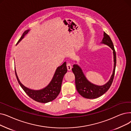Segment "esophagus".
Returning a JSON list of instances; mask_svg holds the SVG:
<instances>
[{
	"label": "esophagus",
	"mask_w": 131,
	"mask_h": 131,
	"mask_svg": "<svg viewBox=\"0 0 131 131\" xmlns=\"http://www.w3.org/2000/svg\"><path fill=\"white\" fill-rule=\"evenodd\" d=\"M67 70L68 71H71L72 70V65L70 63H67Z\"/></svg>",
	"instance_id": "obj_1"
}]
</instances>
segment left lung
<instances>
[{
	"mask_svg": "<svg viewBox=\"0 0 131 131\" xmlns=\"http://www.w3.org/2000/svg\"><path fill=\"white\" fill-rule=\"evenodd\" d=\"M101 43L108 46L113 50L114 54V70L111 79L107 83L101 86L92 84L86 79L80 67L77 64H74L72 69L75 75V85L78 92L82 97L87 99H95L104 94L111 87L114 80L116 64V51L111 38L105 32Z\"/></svg>",
	"mask_w": 131,
	"mask_h": 131,
	"instance_id": "1",
	"label": "left lung"
}]
</instances>
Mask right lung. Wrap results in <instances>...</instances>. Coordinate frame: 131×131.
I'll return each instance as SVG.
<instances>
[{"mask_svg": "<svg viewBox=\"0 0 131 131\" xmlns=\"http://www.w3.org/2000/svg\"><path fill=\"white\" fill-rule=\"evenodd\" d=\"M29 30H27L23 33V35L19 39L17 43L24 37V36L29 32ZM67 71V69L66 67V63L64 62L61 66L57 67L49 84L46 88L39 90H31V89L25 87L19 81L16 71L15 75L20 86H21L24 92L31 98L39 102L47 103L56 99L59 94L62 81H63L64 75L66 73Z\"/></svg>", "mask_w": 131, "mask_h": 131, "instance_id": "add662e5", "label": "right lung"}]
</instances>
